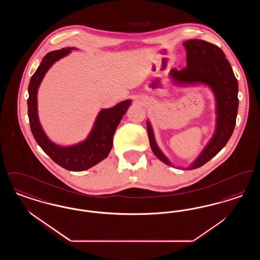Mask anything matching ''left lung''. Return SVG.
<instances>
[{
	"label": "left lung",
	"instance_id": "obj_1",
	"mask_svg": "<svg viewBox=\"0 0 260 260\" xmlns=\"http://www.w3.org/2000/svg\"><path fill=\"white\" fill-rule=\"evenodd\" d=\"M183 46L186 50V67L180 71L173 69L170 72L173 85L180 87L205 85L212 90L215 99L214 134L198 158L186 168V170H195L213 158L233 134L239 106L238 81L230 63L218 47L197 39L186 41ZM146 124L153 153L164 164L173 166L159 148L150 122L147 121Z\"/></svg>",
	"mask_w": 260,
	"mask_h": 260
}]
</instances>
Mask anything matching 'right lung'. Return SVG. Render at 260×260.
Here are the masks:
<instances>
[{
	"label": "right lung",
	"instance_id": "obj_1",
	"mask_svg": "<svg viewBox=\"0 0 260 260\" xmlns=\"http://www.w3.org/2000/svg\"><path fill=\"white\" fill-rule=\"evenodd\" d=\"M75 48H64L50 51L45 55L36 72L31 77L27 100L28 117L31 132L35 140L51 160L62 168L72 172H82L95 166L107 158L113 146V136L123 116L132 104V99H126L112 108L99 112L93 126L87 138L71 146H60L53 143L45 134L38 117V88L44 77L54 62L68 55Z\"/></svg>",
	"mask_w": 260,
	"mask_h": 260
}]
</instances>
